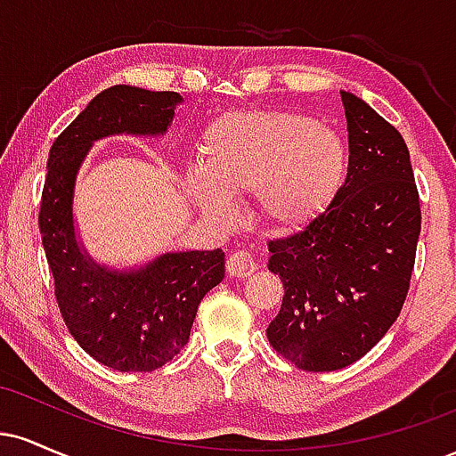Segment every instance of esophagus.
I'll return each mask as SVG.
<instances>
[{
    "label": "esophagus",
    "mask_w": 456,
    "mask_h": 456,
    "mask_svg": "<svg viewBox=\"0 0 456 456\" xmlns=\"http://www.w3.org/2000/svg\"><path fill=\"white\" fill-rule=\"evenodd\" d=\"M257 270V264H255L253 255L246 253V250H235L233 255H229L227 259V272L229 276H238V279H246L253 272Z\"/></svg>",
    "instance_id": "esophagus-1"
}]
</instances>
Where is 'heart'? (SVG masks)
<instances>
[{
	"label": "heart",
	"instance_id": "obj_1",
	"mask_svg": "<svg viewBox=\"0 0 456 456\" xmlns=\"http://www.w3.org/2000/svg\"><path fill=\"white\" fill-rule=\"evenodd\" d=\"M201 169L186 171V192L208 216L232 223V197L253 195L276 229H300L341 195L349 151L337 130L291 111L246 109L214 118L199 141Z\"/></svg>",
	"mask_w": 456,
	"mask_h": 456
}]
</instances>
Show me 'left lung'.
I'll list each match as a JSON object with an SVG mask.
<instances>
[{
    "mask_svg": "<svg viewBox=\"0 0 456 456\" xmlns=\"http://www.w3.org/2000/svg\"><path fill=\"white\" fill-rule=\"evenodd\" d=\"M341 98L349 133L341 195L302 232L268 242V270L285 296L265 334L282 358L313 373L354 364L396 322L422 218L399 130L354 94Z\"/></svg>",
    "mask_w": 456,
    "mask_h": 456,
    "instance_id": "1",
    "label": "left lung"
}]
</instances>
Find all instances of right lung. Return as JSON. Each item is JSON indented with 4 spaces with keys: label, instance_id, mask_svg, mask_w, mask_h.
<instances>
[{
    "label": "right lung",
    "instance_id": "obj_1",
    "mask_svg": "<svg viewBox=\"0 0 456 456\" xmlns=\"http://www.w3.org/2000/svg\"><path fill=\"white\" fill-rule=\"evenodd\" d=\"M180 102L177 92L109 87L53 141L46 162L38 227L61 317L94 360L122 373H150L180 354L199 302L224 279V253H165L134 270L96 264L75 232L77 174L94 141L165 134Z\"/></svg>",
    "mask_w": 456,
    "mask_h": 456
}]
</instances>
